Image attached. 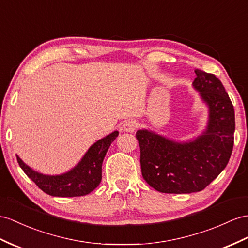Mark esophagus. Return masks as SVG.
<instances>
[{"instance_id":"esophagus-1","label":"esophagus","mask_w":248,"mask_h":248,"mask_svg":"<svg viewBox=\"0 0 248 248\" xmlns=\"http://www.w3.org/2000/svg\"><path fill=\"white\" fill-rule=\"evenodd\" d=\"M136 126H137V123L135 120H126L122 126V131L126 133H133L135 131Z\"/></svg>"}]
</instances>
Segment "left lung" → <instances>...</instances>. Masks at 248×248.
I'll use <instances>...</instances> for the list:
<instances>
[{"instance_id": "obj_1", "label": "left lung", "mask_w": 248, "mask_h": 248, "mask_svg": "<svg viewBox=\"0 0 248 248\" xmlns=\"http://www.w3.org/2000/svg\"><path fill=\"white\" fill-rule=\"evenodd\" d=\"M193 87L208 108L199 136L178 141L148 130L136 132L143 179L160 193L200 192L218 177L233 147L234 110L225 88L214 74L195 70Z\"/></svg>"}]
</instances>
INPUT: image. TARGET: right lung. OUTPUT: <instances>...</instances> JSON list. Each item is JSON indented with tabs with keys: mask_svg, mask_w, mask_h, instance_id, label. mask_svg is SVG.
I'll use <instances>...</instances> for the list:
<instances>
[{
	"mask_svg": "<svg viewBox=\"0 0 248 248\" xmlns=\"http://www.w3.org/2000/svg\"><path fill=\"white\" fill-rule=\"evenodd\" d=\"M118 134V131H114L93 143L73 169L60 175L39 173L27 166L17 155L16 159L24 173L46 194L54 197L85 196L99 186L104 158Z\"/></svg>",
	"mask_w": 248,
	"mask_h": 248,
	"instance_id": "1",
	"label": "right lung"
}]
</instances>
